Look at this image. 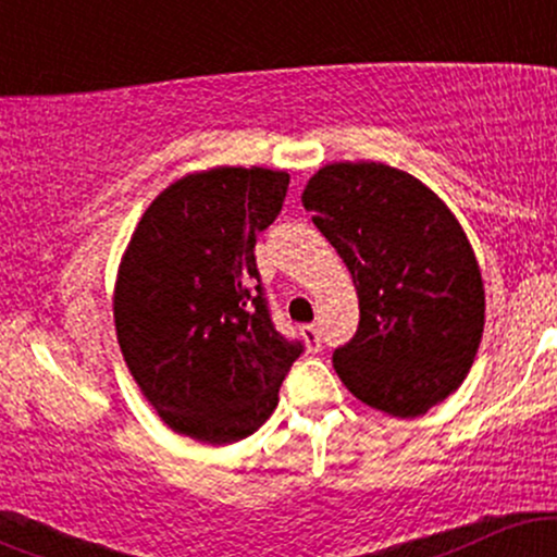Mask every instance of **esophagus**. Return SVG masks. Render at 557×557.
Returning <instances> with one entry per match:
<instances>
[{"label": "esophagus", "mask_w": 557, "mask_h": 557, "mask_svg": "<svg viewBox=\"0 0 557 557\" xmlns=\"http://www.w3.org/2000/svg\"><path fill=\"white\" fill-rule=\"evenodd\" d=\"M300 335H304V341H306V348L309 350H317L322 348V332H319V327L317 324H306V327H300Z\"/></svg>", "instance_id": "esophagus-1"}]
</instances>
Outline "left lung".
Returning a JSON list of instances; mask_svg holds the SVG:
<instances>
[{
    "mask_svg": "<svg viewBox=\"0 0 557 557\" xmlns=\"http://www.w3.org/2000/svg\"><path fill=\"white\" fill-rule=\"evenodd\" d=\"M300 201L354 277L359 330L332 354L361 403L417 419L463 385L484 332L474 248L447 203L382 162H332Z\"/></svg>",
    "mask_w": 557,
    "mask_h": 557,
    "instance_id": "left-lung-1",
    "label": "left lung"
}]
</instances>
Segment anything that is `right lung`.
I'll use <instances>...</instances> for the list:
<instances>
[{"mask_svg": "<svg viewBox=\"0 0 557 557\" xmlns=\"http://www.w3.org/2000/svg\"><path fill=\"white\" fill-rule=\"evenodd\" d=\"M290 175L212 168L149 203L117 267L112 311L123 359L172 432L203 445L248 437L272 417L300 343L274 330L257 235L283 209Z\"/></svg>", "mask_w": 557, "mask_h": 557, "instance_id": "1", "label": "right lung"}]
</instances>
